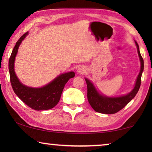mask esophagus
Segmentation results:
<instances>
[{
    "instance_id": "34e87169",
    "label": "esophagus",
    "mask_w": 152,
    "mask_h": 152,
    "mask_svg": "<svg viewBox=\"0 0 152 152\" xmlns=\"http://www.w3.org/2000/svg\"><path fill=\"white\" fill-rule=\"evenodd\" d=\"M77 72H78L79 74H84V73L86 72L85 67H84V66L79 67V68H78V70H77Z\"/></svg>"
}]
</instances>
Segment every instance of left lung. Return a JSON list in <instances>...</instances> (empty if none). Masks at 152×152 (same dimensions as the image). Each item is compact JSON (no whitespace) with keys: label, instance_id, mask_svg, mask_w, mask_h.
<instances>
[{"label":"left lung","instance_id":"8db88e82","mask_svg":"<svg viewBox=\"0 0 152 152\" xmlns=\"http://www.w3.org/2000/svg\"><path fill=\"white\" fill-rule=\"evenodd\" d=\"M135 44L137 45L138 55L141 61V70L136 80L134 88L129 93L125 96L119 97H108L102 96L97 92L92 82L89 80L85 78L87 84L88 101L92 109L96 112L103 113V114H114L121 110L123 108H124L137 94L141 85V74L143 71V60L141 56L139 45L136 42Z\"/></svg>","mask_w":152,"mask_h":152}]
</instances>
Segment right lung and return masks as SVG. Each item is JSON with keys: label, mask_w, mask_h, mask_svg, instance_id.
<instances>
[{"label": "right lung", "mask_w": 152, "mask_h": 152, "mask_svg": "<svg viewBox=\"0 0 152 152\" xmlns=\"http://www.w3.org/2000/svg\"><path fill=\"white\" fill-rule=\"evenodd\" d=\"M28 32L25 33L17 41L12 50L9 61L10 81L17 96L28 107L36 110H48L54 107L60 101L63 89L69 80L74 78V72L58 76L53 81L42 88H31L20 83L14 70V63L18 49Z\"/></svg>", "instance_id": "1"}]
</instances>
